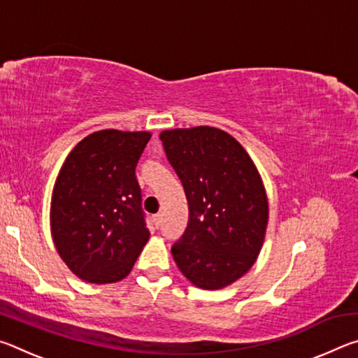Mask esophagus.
I'll list each match as a JSON object with an SVG mask.
<instances>
[{
	"mask_svg": "<svg viewBox=\"0 0 358 358\" xmlns=\"http://www.w3.org/2000/svg\"><path fill=\"white\" fill-rule=\"evenodd\" d=\"M153 221H155V226H156L157 229H159L161 224H162V215H161V213L155 215V216H153Z\"/></svg>",
	"mask_w": 358,
	"mask_h": 358,
	"instance_id": "obj_1",
	"label": "esophagus"
}]
</instances>
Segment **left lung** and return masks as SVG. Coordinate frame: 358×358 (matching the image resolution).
Here are the masks:
<instances>
[{
    "label": "left lung",
    "instance_id": "1",
    "mask_svg": "<svg viewBox=\"0 0 358 358\" xmlns=\"http://www.w3.org/2000/svg\"><path fill=\"white\" fill-rule=\"evenodd\" d=\"M159 138L189 210L172 246L175 262L194 286L226 287L251 268L264 243L268 202L257 169L221 129H172Z\"/></svg>",
    "mask_w": 358,
    "mask_h": 358
}]
</instances>
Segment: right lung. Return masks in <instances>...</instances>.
Masks as SVG:
<instances>
[{"label": "right lung", "instance_id": "right-lung-1", "mask_svg": "<svg viewBox=\"0 0 358 358\" xmlns=\"http://www.w3.org/2000/svg\"><path fill=\"white\" fill-rule=\"evenodd\" d=\"M150 137V132H93L59 171L50 210L53 243L83 281L123 280L150 238L136 178Z\"/></svg>", "mask_w": 358, "mask_h": 358}]
</instances>
